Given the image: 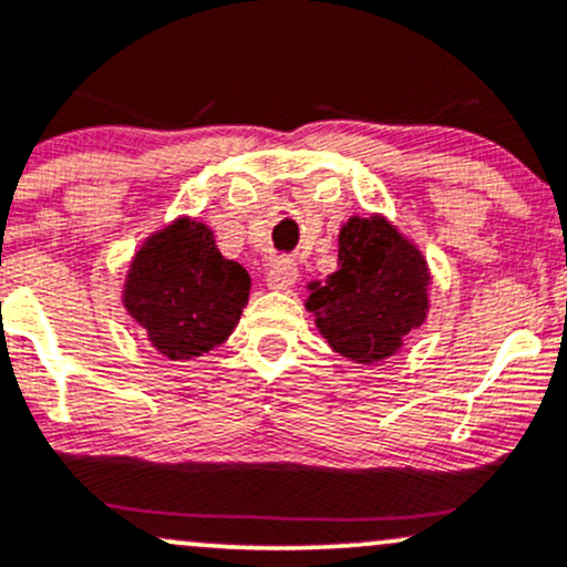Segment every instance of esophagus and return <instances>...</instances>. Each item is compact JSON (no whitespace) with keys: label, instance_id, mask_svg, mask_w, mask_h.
<instances>
[{"label":"esophagus","instance_id":"34e87169","mask_svg":"<svg viewBox=\"0 0 567 567\" xmlns=\"http://www.w3.org/2000/svg\"><path fill=\"white\" fill-rule=\"evenodd\" d=\"M296 279H298V266L288 258L277 260V264L269 269V274H266V285H269L271 290H290L296 285Z\"/></svg>","mask_w":567,"mask_h":567}]
</instances>
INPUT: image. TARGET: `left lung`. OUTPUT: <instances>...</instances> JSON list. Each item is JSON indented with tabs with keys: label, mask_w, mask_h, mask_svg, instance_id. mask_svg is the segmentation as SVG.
<instances>
[{
	"label": "left lung",
	"mask_w": 567,
	"mask_h": 567,
	"mask_svg": "<svg viewBox=\"0 0 567 567\" xmlns=\"http://www.w3.org/2000/svg\"><path fill=\"white\" fill-rule=\"evenodd\" d=\"M427 288L431 269L412 239L384 215H352L339 228V269L307 285L303 307L333 352L374 365L425 322Z\"/></svg>",
	"instance_id": "1"
}]
</instances>
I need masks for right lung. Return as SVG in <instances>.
I'll return each mask as SVG.
<instances>
[{
    "instance_id": "obj_1",
    "label": "right lung",
    "mask_w": 567,
    "mask_h": 567,
    "mask_svg": "<svg viewBox=\"0 0 567 567\" xmlns=\"http://www.w3.org/2000/svg\"><path fill=\"white\" fill-rule=\"evenodd\" d=\"M121 298L164 358L193 360L234 333L250 298V274L223 258L207 223L183 215L142 241Z\"/></svg>"
}]
</instances>
